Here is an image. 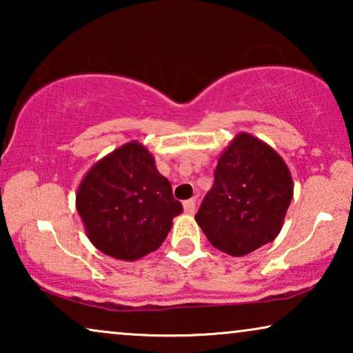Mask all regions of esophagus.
<instances>
[{"label":"esophagus","mask_w":353,"mask_h":353,"mask_svg":"<svg viewBox=\"0 0 353 353\" xmlns=\"http://www.w3.org/2000/svg\"><path fill=\"white\" fill-rule=\"evenodd\" d=\"M183 209H185V212L186 214H194V210H196V201L194 199H188V201H185L183 202Z\"/></svg>","instance_id":"obj_1"}]
</instances>
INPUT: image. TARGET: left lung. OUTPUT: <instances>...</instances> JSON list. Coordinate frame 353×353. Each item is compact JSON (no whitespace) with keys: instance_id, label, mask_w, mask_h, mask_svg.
<instances>
[{"instance_id":"8db88e82","label":"left lung","mask_w":353,"mask_h":353,"mask_svg":"<svg viewBox=\"0 0 353 353\" xmlns=\"http://www.w3.org/2000/svg\"><path fill=\"white\" fill-rule=\"evenodd\" d=\"M214 178L196 214L210 244L241 257L272 243L294 194L283 157L262 139L239 133L219 157Z\"/></svg>"}]
</instances>
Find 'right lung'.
<instances>
[{
	"mask_svg": "<svg viewBox=\"0 0 353 353\" xmlns=\"http://www.w3.org/2000/svg\"><path fill=\"white\" fill-rule=\"evenodd\" d=\"M77 210L96 249L133 262L161 248L183 205L152 154L132 141L90 168L77 191Z\"/></svg>",
	"mask_w": 353,
	"mask_h": 353,
	"instance_id": "right-lung-1",
	"label": "right lung"
}]
</instances>
